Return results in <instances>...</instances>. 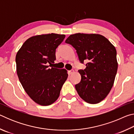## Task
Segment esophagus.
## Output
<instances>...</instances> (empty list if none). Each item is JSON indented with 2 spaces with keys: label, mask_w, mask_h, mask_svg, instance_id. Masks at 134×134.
<instances>
[{
  "label": "esophagus",
  "mask_w": 134,
  "mask_h": 134,
  "mask_svg": "<svg viewBox=\"0 0 134 134\" xmlns=\"http://www.w3.org/2000/svg\"><path fill=\"white\" fill-rule=\"evenodd\" d=\"M73 72H74V70H69V71H68V73H69V75H70V74H72V73H73Z\"/></svg>",
  "instance_id": "34e87169"
}]
</instances>
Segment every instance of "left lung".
Wrapping results in <instances>:
<instances>
[{
  "label": "left lung",
  "instance_id": "1",
  "mask_svg": "<svg viewBox=\"0 0 134 134\" xmlns=\"http://www.w3.org/2000/svg\"><path fill=\"white\" fill-rule=\"evenodd\" d=\"M65 43L76 50L81 63L80 82L75 85L81 99L90 104L98 103L110 92L118 70L116 50L105 37L99 34L77 33L70 35Z\"/></svg>",
  "mask_w": 134,
  "mask_h": 134
}]
</instances>
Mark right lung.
I'll list each match as a JSON object with an SVG mask.
<instances>
[{
    "label": "right lung",
    "instance_id": "1",
    "mask_svg": "<svg viewBox=\"0 0 134 134\" xmlns=\"http://www.w3.org/2000/svg\"><path fill=\"white\" fill-rule=\"evenodd\" d=\"M65 37L53 33L32 37L16 55L20 82L28 96L40 105L53 103L68 77L66 70L49 67L56 60L57 48Z\"/></svg>",
    "mask_w": 134,
    "mask_h": 134
}]
</instances>
